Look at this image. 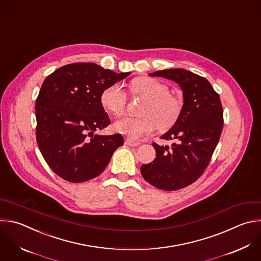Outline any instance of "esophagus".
<instances>
[{
    "label": "esophagus",
    "instance_id": "esophagus-1",
    "mask_svg": "<svg viewBox=\"0 0 261 261\" xmlns=\"http://www.w3.org/2000/svg\"><path fill=\"white\" fill-rule=\"evenodd\" d=\"M125 143H126L127 145H129V146H138V145H140V142H139V141H135V140H132V139H130V138H126Z\"/></svg>",
    "mask_w": 261,
    "mask_h": 261
}]
</instances>
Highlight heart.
<instances>
[{
	"label": "heart",
	"instance_id": "heart-1",
	"mask_svg": "<svg viewBox=\"0 0 261 261\" xmlns=\"http://www.w3.org/2000/svg\"><path fill=\"white\" fill-rule=\"evenodd\" d=\"M132 95L145 98L140 110L141 117H125L115 123V129L131 139L148 135L156 128L167 131L174 126L180 118L184 102L180 97L169 93V87L156 79L142 76L130 85ZM128 96L122 84L109 85L100 94L103 109L114 116H121L127 106Z\"/></svg>",
	"mask_w": 261,
	"mask_h": 261
}]
</instances>
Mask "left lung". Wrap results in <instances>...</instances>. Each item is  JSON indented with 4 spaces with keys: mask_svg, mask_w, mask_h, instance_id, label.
<instances>
[{
    "mask_svg": "<svg viewBox=\"0 0 261 261\" xmlns=\"http://www.w3.org/2000/svg\"><path fill=\"white\" fill-rule=\"evenodd\" d=\"M149 75L179 84L185 103L177 123L161 137L176 142L171 148L152 142L156 156L141 166V174L156 189L177 191L194 184L208 167L223 128L222 105L209 81L190 70L171 68Z\"/></svg>",
    "mask_w": 261,
    "mask_h": 261,
    "instance_id": "left-lung-1",
    "label": "left lung"
}]
</instances>
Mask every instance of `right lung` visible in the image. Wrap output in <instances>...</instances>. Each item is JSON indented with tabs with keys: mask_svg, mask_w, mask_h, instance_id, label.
I'll return each instance as SVG.
<instances>
[{
	"mask_svg": "<svg viewBox=\"0 0 261 261\" xmlns=\"http://www.w3.org/2000/svg\"><path fill=\"white\" fill-rule=\"evenodd\" d=\"M129 74L76 62L44 80L36 101V137L46 163L62 179L84 182L98 176L124 144L121 134L94 131L111 124L100 102L102 90Z\"/></svg>",
	"mask_w": 261,
	"mask_h": 261,
	"instance_id": "1",
	"label": "right lung"
}]
</instances>
